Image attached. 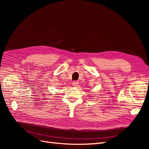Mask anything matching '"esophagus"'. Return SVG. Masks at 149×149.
I'll use <instances>...</instances> for the list:
<instances>
[{"instance_id": "obj_1", "label": "esophagus", "mask_w": 149, "mask_h": 149, "mask_svg": "<svg viewBox=\"0 0 149 149\" xmlns=\"http://www.w3.org/2000/svg\"><path fill=\"white\" fill-rule=\"evenodd\" d=\"M79 84V83L77 81H74L73 82V86H78Z\"/></svg>"}]
</instances>
